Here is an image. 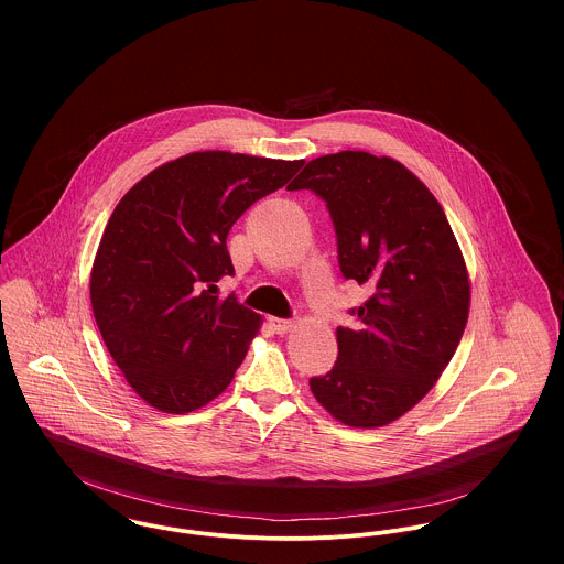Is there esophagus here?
Here are the masks:
<instances>
[{"label": "esophagus", "mask_w": 564, "mask_h": 564, "mask_svg": "<svg viewBox=\"0 0 564 564\" xmlns=\"http://www.w3.org/2000/svg\"><path fill=\"white\" fill-rule=\"evenodd\" d=\"M269 323H271V327H273L278 334H284V332H289V329L293 327L291 319H280V317H269Z\"/></svg>", "instance_id": "1"}]
</instances>
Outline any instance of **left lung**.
<instances>
[{
	"label": "left lung",
	"instance_id": "8db88e82",
	"mask_svg": "<svg viewBox=\"0 0 564 564\" xmlns=\"http://www.w3.org/2000/svg\"><path fill=\"white\" fill-rule=\"evenodd\" d=\"M300 188L325 202L343 278L371 289L311 391L345 425H387L423 400L463 338L471 293L460 247L436 197L393 159L327 154L289 184Z\"/></svg>",
	"mask_w": 564,
	"mask_h": 564
}]
</instances>
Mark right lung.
I'll use <instances>...</instances> for the list:
<instances>
[{"instance_id": "right-lung-1", "label": "right lung", "mask_w": 564, "mask_h": 564, "mask_svg": "<svg viewBox=\"0 0 564 564\" xmlns=\"http://www.w3.org/2000/svg\"><path fill=\"white\" fill-rule=\"evenodd\" d=\"M304 161L195 152L137 182L108 219L90 271L101 338L130 387L184 414L221 395L260 315L215 282L235 275L228 232Z\"/></svg>"}]
</instances>
